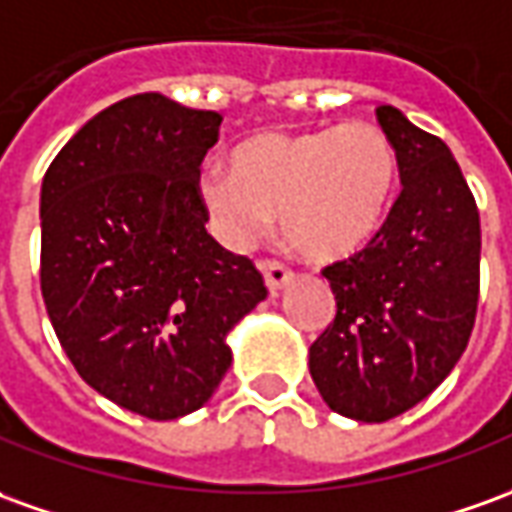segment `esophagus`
Instances as JSON below:
<instances>
[{
    "instance_id": "esophagus-1",
    "label": "esophagus",
    "mask_w": 512,
    "mask_h": 512,
    "mask_svg": "<svg viewBox=\"0 0 512 512\" xmlns=\"http://www.w3.org/2000/svg\"><path fill=\"white\" fill-rule=\"evenodd\" d=\"M262 273H264V284H267V290L270 292L284 290L292 278L290 267H287L284 262H276V259H264Z\"/></svg>"
}]
</instances>
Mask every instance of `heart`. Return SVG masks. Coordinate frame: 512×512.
<instances>
[{
    "label": "heart",
    "mask_w": 512,
    "mask_h": 512,
    "mask_svg": "<svg viewBox=\"0 0 512 512\" xmlns=\"http://www.w3.org/2000/svg\"><path fill=\"white\" fill-rule=\"evenodd\" d=\"M398 183L390 136L370 122L262 130L231 150V172L209 167L197 197L225 245L248 248L281 217V234L306 262H343L382 231Z\"/></svg>",
    "instance_id": "heart-1"
}]
</instances>
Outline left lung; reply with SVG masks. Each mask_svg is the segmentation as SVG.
Listing matches in <instances>:
<instances>
[{
  "label": "left lung",
  "instance_id": "left-lung-1",
  "mask_svg": "<svg viewBox=\"0 0 512 512\" xmlns=\"http://www.w3.org/2000/svg\"><path fill=\"white\" fill-rule=\"evenodd\" d=\"M376 119L398 155L401 195L357 256L323 267L337 315L309 348L331 410L382 424L424 401L463 357L479 301V211L438 136L393 105Z\"/></svg>",
  "mask_w": 512,
  "mask_h": 512
}]
</instances>
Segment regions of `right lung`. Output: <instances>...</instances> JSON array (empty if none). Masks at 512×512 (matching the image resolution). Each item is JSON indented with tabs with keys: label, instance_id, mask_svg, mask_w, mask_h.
<instances>
[{
	"label": "right lung",
	"instance_id": "obj_1",
	"mask_svg": "<svg viewBox=\"0 0 512 512\" xmlns=\"http://www.w3.org/2000/svg\"><path fill=\"white\" fill-rule=\"evenodd\" d=\"M222 116L161 94L114 102L41 183V295L74 370L153 421L200 410L231 368L225 334L267 298L206 231L200 164Z\"/></svg>",
	"mask_w": 512,
	"mask_h": 512
}]
</instances>
